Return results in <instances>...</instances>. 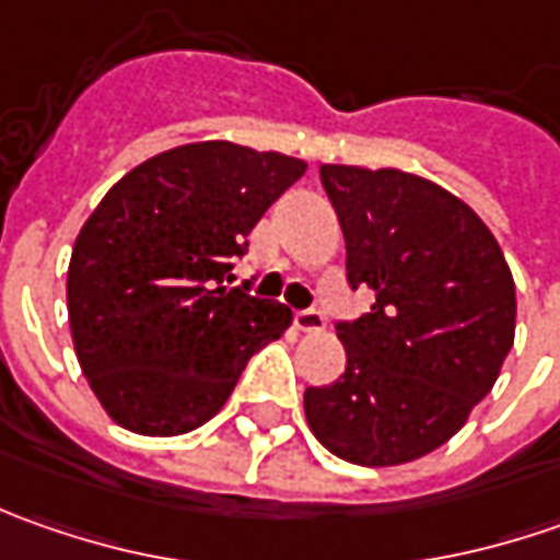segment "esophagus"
Returning a JSON list of instances; mask_svg holds the SVG:
<instances>
[{
    "mask_svg": "<svg viewBox=\"0 0 560 560\" xmlns=\"http://www.w3.org/2000/svg\"><path fill=\"white\" fill-rule=\"evenodd\" d=\"M292 324H295V330H302V334H320V330L327 327L324 314L314 312V308H308V312H295Z\"/></svg>",
    "mask_w": 560,
    "mask_h": 560,
    "instance_id": "esophagus-1",
    "label": "esophagus"
}]
</instances>
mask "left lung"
Returning <instances> with one entry per match:
<instances>
[{
    "instance_id": "obj_1",
    "label": "left lung",
    "mask_w": 560,
    "mask_h": 560,
    "mask_svg": "<svg viewBox=\"0 0 560 560\" xmlns=\"http://www.w3.org/2000/svg\"><path fill=\"white\" fill-rule=\"evenodd\" d=\"M352 287L374 305L339 324L346 374L305 389L324 448L361 467L430 455L495 386L514 346V277L470 205L396 167L320 164Z\"/></svg>"
}]
</instances>
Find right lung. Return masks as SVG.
<instances>
[{
    "instance_id": "1",
    "label": "right lung",
    "mask_w": 560,
    "mask_h": 560,
    "mask_svg": "<svg viewBox=\"0 0 560 560\" xmlns=\"http://www.w3.org/2000/svg\"><path fill=\"white\" fill-rule=\"evenodd\" d=\"M308 164L226 140L152 155L105 192L77 233L68 320L98 405L140 436H180L211 420L248 358L292 312L226 290L261 214Z\"/></svg>"
}]
</instances>
